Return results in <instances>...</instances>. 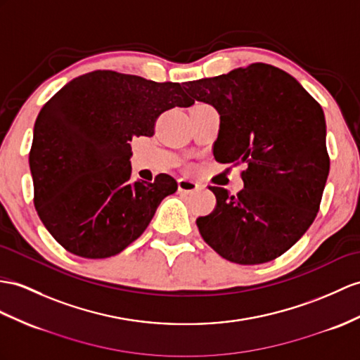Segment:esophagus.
<instances>
[{"label":"esophagus","mask_w":360,"mask_h":360,"mask_svg":"<svg viewBox=\"0 0 360 360\" xmlns=\"http://www.w3.org/2000/svg\"><path fill=\"white\" fill-rule=\"evenodd\" d=\"M200 189L195 181L186 180V179H180L179 180V192H183V194H194Z\"/></svg>","instance_id":"34e87169"}]
</instances>
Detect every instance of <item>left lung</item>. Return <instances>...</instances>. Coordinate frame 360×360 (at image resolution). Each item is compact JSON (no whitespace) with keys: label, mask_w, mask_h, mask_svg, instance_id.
<instances>
[{"label":"left lung","mask_w":360,"mask_h":360,"mask_svg":"<svg viewBox=\"0 0 360 360\" xmlns=\"http://www.w3.org/2000/svg\"><path fill=\"white\" fill-rule=\"evenodd\" d=\"M183 90L220 114L215 160L246 165L236 195L209 186L217 206L197 218L201 236L236 264L281 257L316 218L328 177L321 105L293 76L262 63L185 82Z\"/></svg>","instance_id":"left-lung-1"}]
</instances>
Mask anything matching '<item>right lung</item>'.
<instances>
[{
  "label": "right lung",
  "mask_w": 360,
  "mask_h": 360,
  "mask_svg": "<svg viewBox=\"0 0 360 360\" xmlns=\"http://www.w3.org/2000/svg\"><path fill=\"white\" fill-rule=\"evenodd\" d=\"M179 82H154L111 70L79 76L39 111L29 154L33 203L70 253L101 259L136 241L177 181L159 174L131 181L133 137L154 134L157 117L191 107Z\"/></svg>",
  "instance_id": "add662e5"
}]
</instances>
